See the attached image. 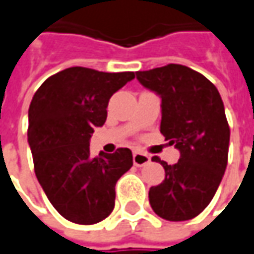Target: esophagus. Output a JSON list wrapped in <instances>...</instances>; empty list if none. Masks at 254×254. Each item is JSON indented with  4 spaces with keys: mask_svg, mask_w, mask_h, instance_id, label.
Masks as SVG:
<instances>
[{
    "mask_svg": "<svg viewBox=\"0 0 254 254\" xmlns=\"http://www.w3.org/2000/svg\"><path fill=\"white\" fill-rule=\"evenodd\" d=\"M150 163V156L141 153L139 150H134L133 151V164L136 167H143L146 164Z\"/></svg>",
    "mask_w": 254,
    "mask_h": 254,
    "instance_id": "esophagus-1",
    "label": "esophagus"
}]
</instances>
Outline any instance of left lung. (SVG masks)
<instances>
[{
    "mask_svg": "<svg viewBox=\"0 0 254 254\" xmlns=\"http://www.w3.org/2000/svg\"><path fill=\"white\" fill-rule=\"evenodd\" d=\"M136 77L161 98L160 132L181 153L174 165L151 158L163 165L165 179L150 188V206L168 221L192 220L211 201L228 163L229 127L221 96L206 76L178 64Z\"/></svg>",
    "mask_w": 254,
    "mask_h": 254,
    "instance_id": "8db88e82",
    "label": "left lung"
}]
</instances>
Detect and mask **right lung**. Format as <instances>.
Returning <instances> with one entry per match:
<instances>
[{
    "mask_svg": "<svg viewBox=\"0 0 254 254\" xmlns=\"http://www.w3.org/2000/svg\"><path fill=\"white\" fill-rule=\"evenodd\" d=\"M132 79L133 72L73 66L48 77L33 96L27 141L34 172L50 203L69 221L91 225L107 218L117 181L133 165L129 149L93 158L89 147L94 127L107 120L111 96Z\"/></svg>",
    "mask_w": 254,
    "mask_h": 254,
    "instance_id": "add662e5",
    "label": "right lung"
}]
</instances>
